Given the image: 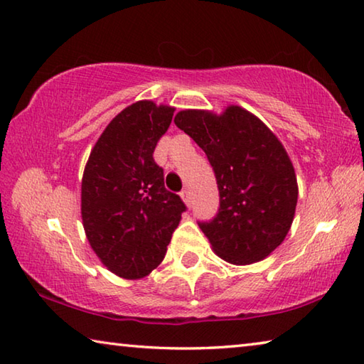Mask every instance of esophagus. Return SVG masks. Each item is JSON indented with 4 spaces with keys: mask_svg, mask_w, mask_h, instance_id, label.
I'll return each instance as SVG.
<instances>
[{
    "mask_svg": "<svg viewBox=\"0 0 364 364\" xmlns=\"http://www.w3.org/2000/svg\"><path fill=\"white\" fill-rule=\"evenodd\" d=\"M181 196H182L183 203L187 204V205H190V203H191V195H190V190H188V188L182 190V191H181Z\"/></svg>",
    "mask_w": 364,
    "mask_h": 364,
    "instance_id": "34e87169",
    "label": "esophagus"
}]
</instances>
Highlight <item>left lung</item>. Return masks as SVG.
<instances>
[{
    "label": "left lung",
    "instance_id": "1",
    "mask_svg": "<svg viewBox=\"0 0 364 364\" xmlns=\"http://www.w3.org/2000/svg\"><path fill=\"white\" fill-rule=\"evenodd\" d=\"M174 123L214 168L220 208L200 223L212 249L236 266L262 262L289 235L298 203L296 174L282 142L236 105L222 114L185 109Z\"/></svg>",
    "mask_w": 364,
    "mask_h": 364
}]
</instances>
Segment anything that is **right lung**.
Wrapping results in <instances>:
<instances>
[{
	"mask_svg": "<svg viewBox=\"0 0 364 364\" xmlns=\"http://www.w3.org/2000/svg\"><path fill=\"white\" fill-rule=\"evenodd\" d=\"M174 107L136 101L109 122L84 169L80 214L100 262L115 276L138 280L159 266L185 204L164 188L154 161Z\"/></svg>",
	"mask_w": 364,
	"mask_h": 364,
	"instance_id": "1",
	"label": "right lung"
}]
</instances>
